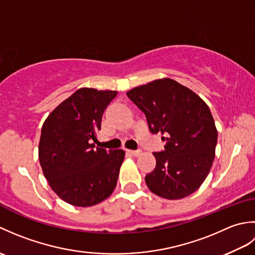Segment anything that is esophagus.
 Here are the masks:
<instances>
[{"label": "esophagus", "instance_id": "esophagus-1", "mask_svg": "<svg viewBox=\"0 0 255 255\" xmlns=\"http://www.w3.org/2000/svg\"><path fill=\"white\" fill-rule=\"evenodd\" d=\"M127 152H128L129 154H131V155L138 156V155L141 154V150H127Z\"/></svg>", "mask_w": 255, "mask_h": 255}]
</instances>
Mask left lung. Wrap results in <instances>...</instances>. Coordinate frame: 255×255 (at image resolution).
Here are the masks:
<instances>
[{
  "mask_svg": "<svg viewBox=\"0 0 255 255\" xmlns=\"http://www.w3.org/2000/svg\"><path fill=\"white\" fill-rule=\"evenodd\" d=\"M147 117L152 133H164V150L153 152L155 169L145 175L152 193L166 199L191 195L207 177L218 132L209 107L172 79L155 80L127 92Z\"/></svg>",
  "mask_w": 255,
  "mask_h": 255,
  "instance_id": "left-lung-1",
  "label": "left lung"
}]
</instances>
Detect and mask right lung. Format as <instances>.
I'll return each instance as SVG.
<instances>
[{"instance_id": "add662e5", "label": "right lung", "mask_w": 255, "mask_h": 255, "mask_svg": "<svg viewBox=\"0 0 255 255\" xmlns=\"http://www.w3.org/2000/svg\"><path fill=\"white\" fill-rule=\"evenodd\" d=\"M116 91L80 89L42 125L39 162L59 197L79 207L106 199L116 187L125 151L95 148L102 117Z\"/></svg>"}]
</instances>
